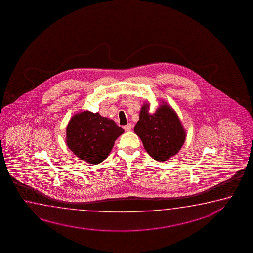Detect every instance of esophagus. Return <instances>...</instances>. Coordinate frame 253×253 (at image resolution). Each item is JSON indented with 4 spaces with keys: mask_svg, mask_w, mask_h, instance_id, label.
Listing matches in <instances>:
<instances>
[{
    "mask_svg": "<svg viewBox=\"0 0 253 253\" xmlns=\"http://www.w3.org/2000/svg\"><path fill=\"white\" fill-rule=\"evenodd\" d=\"M132 127H133V126H132L131 123H128V124L126 125V126H123V128H124L125 131H130V130L132 129Z\"/></svg>",
    "mask_w": 253,
    "mask_h": 253,
    "instance_id": "1",
    "label": "esophagus"
}]
</instances>
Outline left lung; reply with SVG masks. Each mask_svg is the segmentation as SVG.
Here are the masks:
<instances>
[{
  "label": "left lung",
  "mask_w": 253,
  "mask_h": 253,
  "mask_svg": "<svg viewBox=\"0 0 253 253\" xmlns=\"http://www.w3.org/2000/svg\"><path fill=\"white\" fill-rule=\"evenodd\" d=\"M149 103L143 104L134 133L154 160L166 161L178 153L185 141V130L170 106L163 103L154 113H149Z\"/></svg>",
  "instance_id": "left-lung-1"
}]
</instances>
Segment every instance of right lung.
Segmentation results:
<instances>
[{"mask_svg":"<svg viewBox=\"0 0 253 253\" xmlns=\"http://www.w3.org/2000/svg\"><path fill=\"white\" fill-rule=\"evenodd\" d=\"M66 133L69 150L79 159L95 165L109 156L124 130L113 120L84 110L71 118Z\"/></svg>","mask_w":253,"mask_h":253,"instance_id":"add662e5","label":"right lung"}]
</instances>
